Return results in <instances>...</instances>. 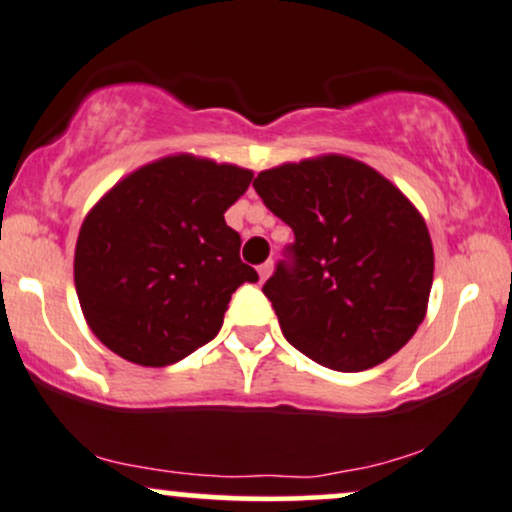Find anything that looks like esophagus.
<instances>
[{
    "mask_svg": "<svg viewBox=\"0 0 512 512\" xmlns=\"http://www.w3.org/2000/svg\"><path fill=\"white\" fill-rule=\"evenodd\" d=\"M272 269H274V264H272V262H264V264H260V267H257V274H260V281H267V279H269V274H272Z\"/></svg>",
    "mask_w": 512,
    "mask_h": 512,
    "instance_id": "obj_1",
    "label": "esophagus"
}]
</instances>
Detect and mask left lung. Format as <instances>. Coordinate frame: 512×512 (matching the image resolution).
I'll use <instances>...</instances> for the list:
<instances>
[{
    "label": "left lung",
    "instance_id": "1",
    "mask_svg": "<svg viewBox=\"0 0 512 512\" xmlns=\"http://www.w3.org/2000/svg\"><path fill=\"white\" fill-rule=\"evenodd\" d=\"M252 187L296 236L291 264L262 286L284 337L344 373L397 354L424 322L433 284L419 209L378 170L339 154L262 170Z\"/></svg>",
    "mask_w": 512,
    "mask_h": 512
}]
</instances>
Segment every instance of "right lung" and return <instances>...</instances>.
<instances>
[{
    "label": "right lung",
    "instance_id": "right-lung-1",
    "mask_svg": "<svg viewBox=\"0 0 512 512\" xmlns=\"http://www.w3.org/2000/svg\"><path fill=\"white\" fill-rule=\"evenodd\" d=\"M250 182L248 168L175 154L125 175L93 204L76 240L74 286L110 351L163 368L219 334L233 291L257 281L223 219Z\"/></svg>",
    "mask_w": 512,
    "mask_h": 512
}]
</instances>
